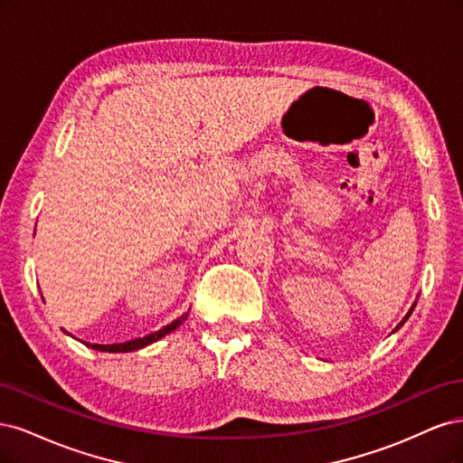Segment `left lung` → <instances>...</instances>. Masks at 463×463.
Instances as JSON below:
<instances>
[{
  "label": "left lung",
  "instance_id": "8db88e82",
  "mask_svg": "<svg viewBox=\"0 0 463 463\" xmlns=\"http://www.w3.org/2000/svg\"><path fill=\"white\" fill-rule=\"evenodd\" d=\"M413 307H415V302H413V306H411V307H410V311H408V313H406V317H404V319H402V321H400V325H398V326H396V329H394V331H398V329H400V326H402V325H404V323H406V321H408V317H410V316H411V311H413Z\"/></svg>",
  "mask_w": 463,
  "mask_h": 463
}]
</instances>
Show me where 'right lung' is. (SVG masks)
<instances>
[{"label":"right lung","mask_w":463,"mask_h":463,"mask_svg":"<svg viewBox=\"0 0 463 463\" xmlns=\"http://www.w3.org/2000/svg\"><path fill=\"white\" fill-rule=\"evenodd\" d=\"M188 317V313H183L181 317H176L173 323H169L167 326H163V329L152 333V335H146L142 338H134V340H128V342H118V345H90V342H86L88 348H94V350H99V352H134V350H140L147 345H152V342L163 338L165 335L173 333L178 325H183L184 319Z\"/></svg>","instance_id":"obj_1"}]
</instances>
